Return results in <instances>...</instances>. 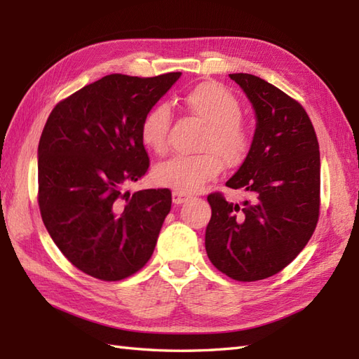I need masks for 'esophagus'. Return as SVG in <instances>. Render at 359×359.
<instances>
[{
    "label": "esophagus",
    "instance_id": "34e87169",
    "mask_svg": "<svg viewBox=\"0 0 359 359\" xmlns=\"http://www.w3.org/2000/svg\"><path fill=\"white\" fill-rule=\"evenodd\" d=\"M187 201H188V196H187V194L179 193V191H174V193H172V202H174L175 205H180V203H184V202H187Z\"/></svg>",
    "mask_w": 359,
    "mask_h": 359
}]
</instances>
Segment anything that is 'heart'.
<instances>
[{
  "label": "heart",
  "mask_w": 359,
  "mask_h": 359,
  "mask_svg": "<svg viewBox=\"0 0 359 359\" xmlns=\"http://www.w3.org/2000/svg\"><path fill=\"white\" fill-rule=\"evenodd\" d=\"M184 108L207 125L201 143L202 154L177 156L158 163L152 170L157 185L174 191L197 193L216 179L226 166H238L247 158L253 144V134L242 117V106L231 90L216 81H203L182 97ZM171 109L158 103L144 114L140 139L144 147L158 156L170 147Z\"/></svg>",
  "instance_id": "b5f03b06"
}]
</instances>
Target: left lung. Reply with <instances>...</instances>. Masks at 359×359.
<instances>
[{
	"instance_id": "8db88e82",
	"label": "left lung",
	"mask_w": 359,
	"mask_h": 359,
	"mask_svg": "<svg viewBox=\"0 0 359 359\" xmlns=\"http://www.w3.org/2000/svg\"><path fill=\"white\" fill-rule=\"evenodd\" d=\"M256 111L247 158L226 187L242 205L208 194L205 248L228 278L253 282L284 270L313 234L321 205V160L315 128L299 102L251 74H230Z\"/></svg>"
}]
</instances>
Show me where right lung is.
Returning a JSON list of instances; mask_svg holds the SVG:
<instances>
[{
	"label": "right lung",
	"mask_w": 359,
	"mask_h": 359,
	"mask_svg": "<svg viewBox=\"0 0 359 359\" xmlns=\"http://www.w3.org/2000/svg\"><path fill=\"white\" fill-rule=\"evenodd\" d=\"M180 72L111 74L55 104L38 143V205L52 241L83 273L121 280L142 270L171 210L168 188L126 187L149 168L144 114Z\"/></svg>",
	"instance_id": "right-lung-1"
}]
</instances>
